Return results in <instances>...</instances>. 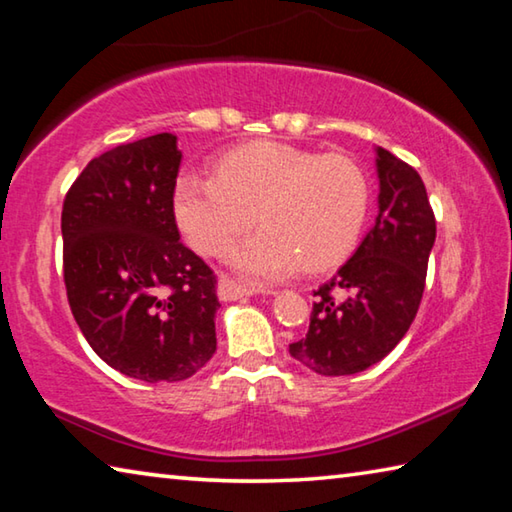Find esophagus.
I'll return each instance as SVG.
<instances>
[{
	"mask_svg": "<svg viewBox=\"0 0 512 512\" xmlns=\"http://www.w3.org/2000/svg\"><path fill=\"white\" fill-rule=\"evenodd\" d=\"M216 293H219V298L223 302H232V300L253 296V289H248L246 284H239L237 280H232V277H221L219 287H216ZM268 293H275V291H268Z\"/></svg>",
	"mask_w": 512,
	"mask_h": 512,
	"instance_id": "34e87169",
	"label": "esophagus"
}]
</instances>
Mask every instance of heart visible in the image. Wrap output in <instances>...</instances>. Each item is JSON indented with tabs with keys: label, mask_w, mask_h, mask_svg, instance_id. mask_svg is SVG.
Wrapping results in <instances>:
<instances>
[{
	"label": "heart",
	"mask_w": 512,
	"mask_h": 512,
	"mask_svg": "<svg viewBox=\"0 0 512 512\" xmlns=\"http://www.w3.org/2000/svg\"><path fill=\"white\" fill-rule=\"evenodd\" d=\"M370 201L368 178L343 153L320 155L282 142L225 153L216 176L185 173L173 189L180 230L205 255H221L255 223L264 225L230 253V264L259 282L305 264L327 268L350 253Z\"/></svg>",
	"instance_id": "1"
}]
</instances>
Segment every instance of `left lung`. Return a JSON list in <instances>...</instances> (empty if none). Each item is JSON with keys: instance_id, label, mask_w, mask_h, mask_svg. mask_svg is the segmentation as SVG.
Masks as SVG:
<instances>
[{"instance_id": "left-lung-1", "label": "left lung", "mask_w": 512, "mask_h": 512, "mask_svg": "<svg viewBox=\"0 0 512 512\" xmlns=\"http://www.w3.org/2000/svg\"><path fill=\"white\" fill-rule=\"evenodd\" d=\"M375 153V225L339 273L314 291L309 332L289 345L293 359L325 377L357 375L402 341L418 314L436 241V219L418 171L381 146ZM334 290L349 296L336 301Z\"/></svg>"}]
</instances>
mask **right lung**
I'll use <instances>...</instances> for the list:
<instances>
[{"instance_id":"right-lung-1","label":"right lung","mask_w":512,"mask_h":512,"mask_svg":"<svg viewBox=\"0 0 512 512\" xmlns=\"http://www.w3.org/2000/svg\"><path fill=\"white\" fill-rule=\"evenodd\" d=\"M183 153L160 133L94 158L63 203L67 300L85 341L121 375L183 381L216 352V277L180 244Z\"/></svg>"}]
</instances>
